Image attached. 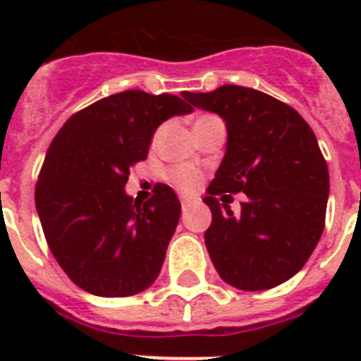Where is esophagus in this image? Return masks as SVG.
<instances>
[{"mask_svg": "<svg viewBox=\"0 0 361 361\" xmlns=\"http://www.w3.org/2000/svg\"><path fill=\"white\" fill-rule=\"evenodd\" d=\"M191 204H192L191 198H181V209H183V212H187V209L191 208Z\"/></svg>", "mask_w": 361, "mask_h": 361, "instance_id": "esophagus-1", "label": "esophagus"}]
</instances>
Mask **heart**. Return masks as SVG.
<instances>
[{
	"label": "heart",
	"mask_w": 361,
	"mask_h": 361,
	"mask_svg": "<svg viewBox=\"0 0 361 361\" xmlns=\"http://www.w3.org/2000/svg\"><path fill=\"white\" fill-rule=\"evenodd\" d=\"M169 180L172 185H176L181 191L191 192L200 183V174L189 164H178V166H172L169 170Z\"/></svg>",
	"instance_id": "b5f03b06"
}]
</instances>
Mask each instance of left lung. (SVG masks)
Masks as SVG:
<instances>
[{
    "label": "left lung",
    "mask_w": 361,
    "mask_h": 361,
    "mask_svg": "<svg viewBox=\"0 0 361 361\" xmlns=\"http://www.w3.org/2000/svg\"><path fill=\"white\" fill-rule=\"evenodd\" d=\"M185 97L219 114L226 152L204 202V234L221 279L240 290H268L296 275L319 243L330 174L307 121L288 104L252 87L225 86ZM223 192H245L240 218L220 209Z\"/></svg>",
    "instance_id": "obj_1"
}]
</instances>
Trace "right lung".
Listing matches in <instances>:
<instances>
[{
  "mask_svg": "<svg viewBox=\"0 0 361 361\" xmlns=\"http://www.w3.org/2000/svg\"><path fill=\"white\" fill-rule=\"evenodd\" d=\"M181 97L127 90L76 112L48 147L35 206L54 258L82 290L133 296L157 279L180 221L172 187L157 183L136 204L125 192L130 166L147 157L153 133L192 112Z\"/></svg>",
  "mask_w": 361,
  "mask_h": 361,
  "instance_id": "right-lung-1",
  "label": "right lung"
}]
</instances>
